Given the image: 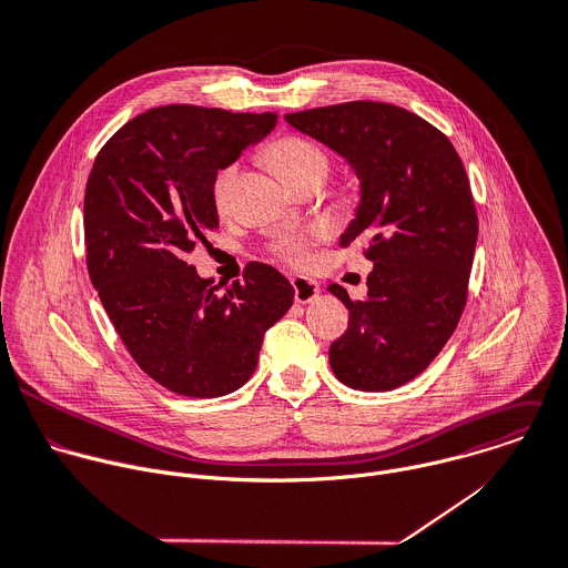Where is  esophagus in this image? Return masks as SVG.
<instances>
[{
  "mask_svg": "<svg viewBox=\"0 0 568 568\" xmlns=\"http://www.w3.org/2000/svg\"><path fill=\"white\" fill-rule=\"evenodd\" d=\"M292 285H294V298L296 303H312L318 294H321V285L307 276H294L292 278Z\"/></svg>",
  "mask_w": 568,
  "mask_h": 568,
  "instance_id": "1",
  "label": "esophagus"
}]
</instances>
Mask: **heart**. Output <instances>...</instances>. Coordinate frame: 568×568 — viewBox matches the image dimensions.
Wrapping results in <instances>:
<instances>
[{
    "instance_id": "heart-1",
    "label": "heart",
    "mask_w": 568,
    "mask_h": 568,
    "mask_svg": "<svg viewBox=\"0 0 568 568\" xmlns=\"http://www.w3.org/2000/svg\"><path fill=\"white\" fill-rule=\"evenodd\" d=\"M270 161L287 183H292V181H296V179H301L310 172H316V170L327 172L325 152L316 143H312L310 139H303V136H283V139H278L270 150ZM234 176H236V163H230V165H225L223 170L216 172L214 183H212V196H214L219 207L227 205ZM276 252L287 263L303 265L307 261V241L301 239V236L285 239L276 245Z\"/></svg>"
}]
</instances>
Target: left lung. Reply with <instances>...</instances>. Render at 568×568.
Here are the masks:
<instances>
[{
    "label": "left lung",
    "mask_w": 568,
    "mask_h": 568,
    "mask_svg": "<svg viewBox=\"0 0 568 568\" xmlns=\"http://www.w3.org/2000/svg\"><path fill=\"white\" fill-rule=\"evenodd\" d=\"M298 132L343 156L361 183L341 247L367 245V296L329 292L349 310L329 347L336 378L358 392H392L452 338L467 301L478 216L452 141L423 116L378 101L285 114Z\"/></svg>",
    "instance_id": "left-lung-1"
}]
</instances>
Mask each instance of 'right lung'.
Wrapping results in <instances>:
<instances>
[{
  "mask_svg": "<svg viewBox=\"0 0 568 568\" xmlns=\"http://www.w3.org/2000/svg\"><path fill=\"white\" fill-rule=\"evenodd\" d=\"M276 112L201 105L152 108L99 150L83 196L88 272L136 365L190 398L236 392L256 369L265 332L294 303L272 265L243 283L201 278L185 258L219 227L212 183L247 145L265 139Z\"/></svg>",
  "mask_w": 568,
  "mask_h": 568,
  "instance_id": "add662e5",
  "label": "right lung"
}]
</instances>
